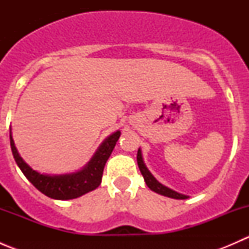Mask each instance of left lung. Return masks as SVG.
Listing matches in <instances>:
<instances>
[{
    "instance_id": "1",
    "label": "left lung",
    "mask_w": 249,
    "mask_h": 249,
    "mask_svg": "<svg viewBox=\"0 0 249 249\" xmlns=\"http://www.w3.org/2000/svg\"><path fill=\"white\" fill-rule=\"evenodd\" d=\"M137 164H139L140 171H141V173H142L143 178H144L145 184L148 185V188H149L150 190H153V192L158 193V194H160V195H164V196L171 197V199L185 200L189 197V196H187V195L179 194V193L175 192V190L170 189V188L165 187L164 184H161L160 182H158V180L155 179L154 176L149 172V170H148L147 166H145L144 161H143L142 152H141V149H139V152H137Z\"/></svg>"
}]
</instances>
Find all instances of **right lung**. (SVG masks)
<instances>
[{
  "instance_id": "add662e5",
  "label": "right lung",
  "mask_w": 249,
  "mask_h": 249,
  "mask_svg": "<svg viewBox=\"0 0 249 249\" xmlns=\"http://www.w3.org/2000/svg\"><path fill=\"white\" fill-rule=\"evenodd\" d=\"M119 137L120 131H115L114 134L107 137L101 143L91 160L80 171L67 173V175L50 176L35 171L22 160V158L18 153L16 144H14L12 131L9 132L12 153H13V157L19 169L39 192L43 193L50 199L55 200L76 199V197L82 196V195L96 189L101 184L105 165H106L109 155L112 154L115 143L119 140Z\"/></svg>"
}]
</instances>
